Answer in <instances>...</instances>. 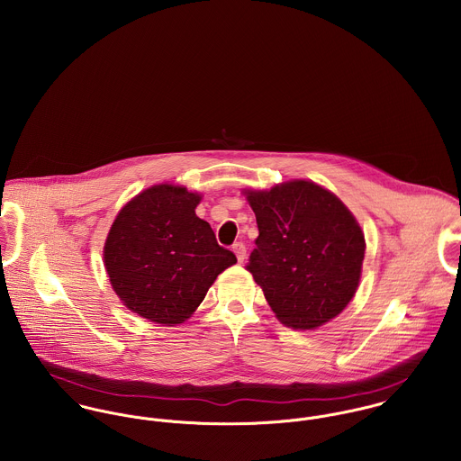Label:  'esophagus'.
Here are the masks:
<instances>
[{
    "instance_id": "obj_1",
    "label": "esophagus",
    "mask_w": 461,
    "mask_h": 461,
    "mask_svg": "<svg viewBox=\"0 0 461 461\" xmlns=\"http://www.w3.org/2000/svg\"><path fill=\"white\" fill-rule=\"evenodd\" d=\"M232 252L236 254V258H238L240 263L245 261V258H247V247H245L243 243H234V245H232Z\"/></svg>"
}]
</instances>
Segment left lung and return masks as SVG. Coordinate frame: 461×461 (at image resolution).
<instances>
[{
    "instance_id": "8db88e82",
    "label": "left lung",
    "mask_w": 461,
    "mask_h": 461,
    "mask_svg": "<svg viewBox=\"0 0 461 461\" xmlns=\"http://www.w3.org/2000/svg\"><path fill=\"white\" fill-rule=\"evenodd\" d=\"M259 236L247 269L280 323L325 325L357 293L366 240L349 209L311 181L245 192Z\"/></svg>"
}]
</instances>
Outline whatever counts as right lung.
<instances>
[{
  "mask_svg": "<svg viewBox=\"0 0 461 461\" xmlns=\"http://www.w3.org/2000/svg\"><path fill=\"white\" fill-rule=\"evenodd\" d=\"M198 194L156 185L117 214L106 243L104 266L113 291L138 316L158 325H179L202 303L216 276L236 256L216 243L200 220Z\"/></svg>",
  "mask_w": 461,
  "mask_h": 461,
  "instance_id": "1",
  "label": "right lung"
}]
</instances>
